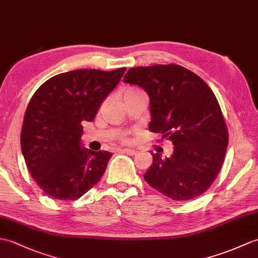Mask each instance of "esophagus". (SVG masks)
<instances>
[{"instance_id":"1","label":"esophagus","mask_w":258,"mask_h":258,"mask_svg":"<svg viewBox=\"0 0 258 258\" xmlns=\"http://www.w3.org/2000/svg\"><path fill=\"white\" fill-rule=\"evenodd\" d=\"M123 153H125L126 155H130V156H134V155H136V151L135 149H131V148H124L123 149Z\"/></svg>"}]
</instances>
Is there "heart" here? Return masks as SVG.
Listing matches in <instances>:
<instances>
[{"instance_id":"obj_1","label":"heart","mask_w":258,"mask_h":258,"mask_svg":"<svg viewBox=\"0 0 258 258\" xmlns=\"http://www.w3.org/2000/svg\"><path fill=\"white\" fill-rule=\"evenodd\" d=\"M136 92H139V91H137V90H134V89H128V90H126V91H125L124 97H127V95L134 94V93H136Z\"/></svg>"}]
</instances>
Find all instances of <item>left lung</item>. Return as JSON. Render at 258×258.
Instances as JSON below:
<instances>
[{
    "label": "left lung",
    "mask_w": 258,
    "mask_h": 258,
    "mask_svg": "<svg viewBox=\"0 0 258 258\" xmlns=\"http://www.w3.org/2000/svg\"><path fill=\"white\" fill-rule=\"evenodd\" d=\"M124 82L145 90L152 121L148 130L168 137V158L152 154L146 182L177 201L202 195L223 164L229 136L212 90L199 76L178 64L130 69Z\"/></svg>",
    "instance_id": "1"
}]
</instances>
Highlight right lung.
Wrapping results in <instances>:
<instances>
[{
  "mask_svg": "<svg viewBox=\"0 0 258 258\" xmlns=\"http://www.w3.org/2000/svg\"><path fill=\"white\" fill-rule=\"evenodd\" d=\"M126 68L81 69L43 83L24 116L21 147L32 178L57 200H77L97 183L112 154L83 147L82 122H91Z\"/></svg>",
  "mask_w": 258,
  "mask_h": 258,
  "instance_id": "obj_1",
  "label": "right lung"
}]
</instances>
